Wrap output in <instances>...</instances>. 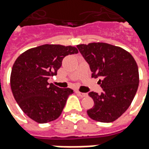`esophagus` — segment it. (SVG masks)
Masks as SVG:
<instances>
[{"label": "esophagus", "instance_id": "34e87169", "mask_svg": "<svg viewBox=\"0 0 149 149\" xmlns=\"http://www.w3.org/2000/svg\"><path fill=\"white\" fill-rule=\"evenodd\" d=\"M77 93L78 96H80L81 97H88V94L87 93H81V92H77Z\"/></svg>", "mask_w": 149, "mask_h": 149}]
</instances>
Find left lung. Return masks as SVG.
Returning <instances> with one entry per match:
<instances>
[{
	"instance_id": "1",
	"label": "left lung",
	"mask_w": 149,
	"mask_h": 149,
	"mask_svg": "<svg viewBox=\"0 0 149 149\" xmlns=\"http://www.w3.org/2000/svg\"><path fill=\"white\" fill-rule=\"evenodd\" d=\"M77 47L89 65L92 77H100V95L90 92L93 107L87 111L97 121L109 123L130 106L139 85V71L133 56L120 47L107 43H90Z\"/></svg>"
}]
</instances>
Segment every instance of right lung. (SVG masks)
<instances>
[{
  "mask_svg": "<svg viewBox=\"0 0 149 149\" xmlns=\"http://www.w3.org/2000/svg\"><path fill=\"white\" fill-rule=\"evenodd\" d=\"M73 46L43 45L19 56L12 68L10 85L22 111L34 121L45 124L61 114L71 88H61L48 83L56 75L65 56L77 53Z\"/></svg>",
  "mask_w": 149,
  "mask_h": 149,
  "instance_id": "1",
  "label": "right lung"
}]
</instances>
